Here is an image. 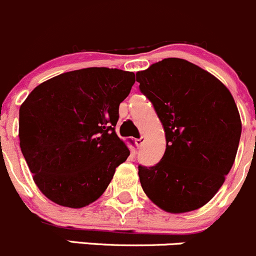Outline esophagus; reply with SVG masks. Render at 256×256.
Segmentation results:
<instances>
[{"mask_svg":"<svg viewBox=\"0 0 256 256\" xmlns=\"http://www.w3.org/2000/svg\"><path fill=\"white\" fill-rule=\"evenodd\" d=\"M144 142H146V139H144V136H140V138H136V146L140 148V146L144 144Z\"/></svg>","mask_w":256,"mask_h":256,"instance_id":"esophagus-1","label":"esophagus"}]
</instances>
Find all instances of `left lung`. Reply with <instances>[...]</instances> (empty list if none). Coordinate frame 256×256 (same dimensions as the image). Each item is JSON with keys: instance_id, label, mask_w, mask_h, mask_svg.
Returning a JSON list of instances; mask_svg holds the SVG:
<instances>
[{"instance_id": "1", "label": "left lung", "mask_w": 256, "mask_h": 256, "mask_svg": "<svg viewBox=\"0 0 256 256\" xmlns=\"http://www.w3.org/2000/svg\"><path fill=\"white\" fill-rule=\"evenodd\" d=\"M136 81L166 138L162 160L138 166L144 192L168 213L204 206L236 160L242 122L233 96L212 74L178 58L139 71Z\"/></svg>"}]
</instances>
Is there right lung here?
Returning <instances> with one entry per match:
<instances>
[{
  "instance_id": "right-lung-1",
  "label": "right lung",
  "mask_w": 256,
  "mask_h": 256,
  "mask_svg": "<svg viewBox=\"0 0 256 256\" xmlns=\"http://www.w3.org/2000/svg\"><path fill=\"white\" fill-rule=\"evenodd\" d=\"M130 71L88 68L36 86L20 108V146L33 180L54 204L88 206L130 154L116 133Z\"/></svg>"
}]
</instances>
